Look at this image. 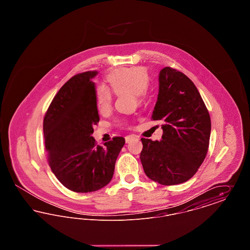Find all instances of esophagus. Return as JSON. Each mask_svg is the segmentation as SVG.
Returning <instances> with one entry per match:
<instances>
[{"label": "esophagus", "mask_w": 250, "mask_h": 250, "mask_svg": "<svg viewBox=\"0 0 250 250\" xmlns=\"http://www.w3.org/2000/svg\"><path fill=\"white\" fill-rule=\"evenodd\" d=\"M135 139H138L137 136H134V135H129V136H126L125 137V143H130L131 141L135 140Z\"/></svg>", "instance_id": "obj_1"}]
</instances>
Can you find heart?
I'll return each instance as SVG.
<instances>
[{"label":"heart","instance_id":"heart-1","mask_svg":"<svg viewBox=\"0 0 250 250\" xmlns=\"http://www.w3.org/2000/svg\"><path fill=\"white\" fill-rule=\"evenodd\" d=\"M149 80L150 77L147 68L140 65L121 67L107 75V83L113 93L118 95L129 92L139 102H143L147 95ZM95 96L97 106L100 110H105L110 107L113 100V94L108 87L103 84L98 85Z\"/></svg>","mask_w":250,"mask_h":250}]
</instances>
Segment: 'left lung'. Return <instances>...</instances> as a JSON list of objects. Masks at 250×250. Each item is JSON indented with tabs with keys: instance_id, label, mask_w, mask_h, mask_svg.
I'll return each instance as SVG.
<instances>
[{
	"instance_id": "8db88e82",
	"label": "left lung",
	"mask_w": 250,
	"mask_h": 250,
	"mask_svg": "<svg viewBox=\"0 0 250 250\" xmlns=\"http://www.w3.org/2000/svg\"><path fill=\"white\" fill-rule=\"evenodd\" d=\"M152 119L161 120V141L142 139L145 174L163 186L187 182L202 165L209 147L211 119L197 87L184 73L167 66Z\"/></svg>"
}]
</instances>
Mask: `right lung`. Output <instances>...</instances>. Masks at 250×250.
I'll list each match as a JSON object with an SVG mask.
<instances>
[{"label": "right lung", "mask_w": 250, "mask_h": 250, "mask_svg": "<svg viewBox=\"0 0 250 250\" xmlns=\"http://www.w3.org/2000/svg\"><path fill=\"white\" fill-rule=\"evenodd\" d=\"M97 71L77 74L62 85L44 117L43 130L48 165L66 188L88 193L111 181L124 144L114 137L96 145L94 125L99 122L95 83Z\"/></svg>", "instance_id": "right-lung-1"}]
</instances>
